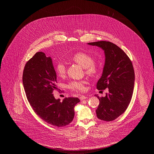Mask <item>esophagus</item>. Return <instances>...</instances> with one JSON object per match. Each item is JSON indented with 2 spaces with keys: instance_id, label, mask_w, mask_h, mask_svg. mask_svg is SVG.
Masks as SVG:
<instances>
[{
  "instance_id": "esophagus-1",
  "label": "esophagus",
  "mask_w": 154,
  "mask_h": 154,
  "mask_svg": "<svg viewBox=\"0 0 154 154\" xmlns=\"http://www.w3.org/2000/svg\"><path fill=\"white\" fill-rule=\"evenodd\" d=\"M87 98V97H86L85 95H81V96L79 97V99H80L81 101H82V100H84L86 99Z\"/></svg>"
}]
</instances>
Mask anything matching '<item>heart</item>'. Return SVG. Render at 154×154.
<instances>
[{
    "mask_svg": "<svg viewBox=\"0 0 154 154\" xmlns=\"http://www.w3.org/2000/svg\"><path fill=\"white\" fill-rule=\"evenodd\" d=\"M72 59L79 65L85 68L87 74L91 76H95L100 70V66L94 62V59L88 53L79 51L73 54L72 56ZM56 72L59 76H63L66 72V66L62 62H58L55 67ZM87 81L83 80H73L70 81L67 87L72 91L84 92L86 89V84Z\"/></svg>",
    "mask_w": 154,
    "mask_h": 154,
    "instance_id": "heart-1",
    "label": "heart"
}]
</instances>
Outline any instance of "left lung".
<instances>
[{"label":"left lung","mask_w":154,"mask_h":154,"mask_svg":"<svg viewBox=\"0 0 154 154\" xmlns=\"http://www.w3.org/2000/svg\"><path fill=\"white\" fill-rule=\"evenodd\" d=\"M104 50L105 65L97 89L108 88L109 94L100 97V104L96 110L97 117L111 122L122 115L128 109L133 92L134 72L132 61L125 51L110 42L100 41L88 43Z\"/></svg>","instance_id":"left-lung-1"}]
</instances>
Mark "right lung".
Returning <instances> with one entry per match:
<instances>
[{
    "instance_id": "1",
    "label": "right lung",
    "mask_w": 154,
    "mask_h": 154,
    "mask_svg": "<svg viewBox=\"0 0 154 154\" xmlns=\"http://www.w3.org/2000/svg\"><path fill=\"white\" fill-rule=\"evenodd\" d=\"M56 78L51 59L40 51L25 64L22 82L27 100L36 114L47 123L61 128L72 122L74 107L80 100L69 97L60 102L55 99L53 92L58 89Z\"/></svg>"
}]
</instances>
